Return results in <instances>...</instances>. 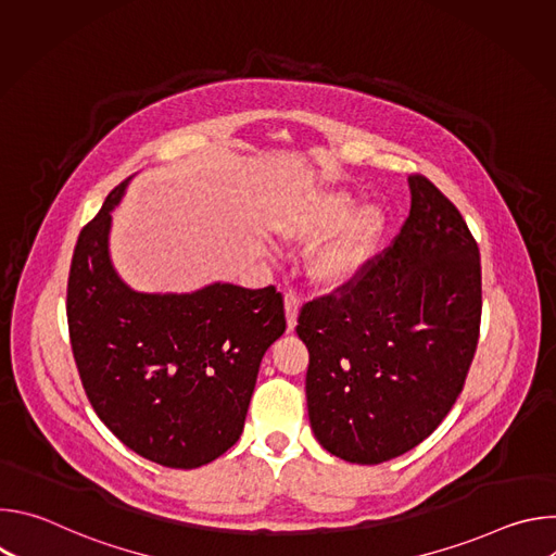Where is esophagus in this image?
<instances>
[{"label": "esophagus", "instance_id": "1", "mask_svg": "<svg viewBox=\"0 0 556 556\" xmlns=\"http://www.w3.org/2000/svg\"><path fill=\"white\" fill-rule=\"evenodd\" d=\"M283 305H286V321H288V330L296 328V314H299V296L288 290L283 294Z\"/></svg>", "mask_w": 556, "mask_h": 556}]
</instances>
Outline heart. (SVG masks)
<instances>
[{
    "instance_id": "b5f03b06",
    "label": "heart",
    "mask_w": 556,
    "mask_h": 556,
    "mask_svg": "<svg viewBox=\"0 0 556 556\" xmlns=\"http://www.w3.org/2000/svg\"><path fill=\"white\" fill-rule=\"evenodd\" d=\"M354 208L356 198L350 191H324L307 195L277 222L283 240L299 244L319 242L344 226L307 257L309 281L326 292L345 290L365 275L384 230L387 217L378 204H367L352 216Z\"/></svg>"
}]
</instances>
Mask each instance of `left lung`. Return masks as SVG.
<instances>
[{
    "label": "left lung",
    "mask_w": 556,
    "mask_h": 556,
    "mask_svg": "<svg viewBox=\"0 0 556 556\" xmlns=\"http://www.w3.org/2000/svg\"><path fill=\"white\" fill-rule=\"evenodd\" d=\"M393 247L350 288L305 303L296 334L314 438L354 464L399 457L446 418L480 339L478 242L453 202L409 176Z\"/></svg>",
    "instance_id": "left-lung-1"
}]
</instances>
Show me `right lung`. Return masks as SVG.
I'll return each instance as SVG.
<instances>
[{
  "label": "right lung",
  "mask_w": 556,
  "mask_h": 556,
  "mask_svg": "<svg viewBox=\"0 0 556 556\" xmlns=\"http://www.w3.org/2000/svg\"><path fill=\"white\" fill-rule=\"evenodd\" d=\"M125 180L84 226L67 279V328L84 389L105 427L138 455L198 468L244 431L260 363L286 332L275 286L208 283L138 292L110 257Z\"/></svg>",
  "instance_id": "1"
}]
</instances>
